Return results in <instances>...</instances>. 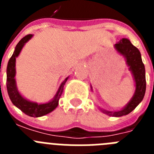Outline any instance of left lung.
I'll use <instances>...</instances> for the list:
<instances>
[{
  "instance_id": "8db88e82",
  "label": "left lung",
  "mask_w": 154,
  "mask_h": 154,
  "mask_svg": "<svg viewBox=\"0 0 154 154\" xmlns=\"http://www.w3.org/2000/svg\"><path fill=\"white\" fill-rule=\"evenodd\" d=\"M115 48L121 55L126 58V63L130 66V70L131 71L136 82L135 93L130 103L123 109L117 112L102 110L104 113L110 116L119 117L131 112L143 100L146 92V75L140 52L137 47L132 45L130 40L127 38L121 39L115 45Z\"/></svg>"
}]
</instances>
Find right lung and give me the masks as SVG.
Masks as SVG:
<instances>
[{
  "mask_svg": "<svg viewBox=\"0 0 154 154\" xmlns=\"http://www.w3.org/2000/svg\"><path fill=\"white\" fill-rule=\"evenodd\" d=\"M32 36H33L32 35H28L24 36L23 38H21V41L16 45L15 50L14 51L12 56L9 59L8 67H7V89H8V93L10 99L16 107L20 109L26 115L32 116V117H40V116L51 112L58 106V100L63 92V87L69 77H67L62 82L55 98L49 103H44V104H38L37 103L28 101L19 93L17 86H16L15 79H14L16 72V58L19 55L24 44L28 40H30Z\"/></svg>",
  "mask_w": 154,
  "mask_h": 154,
  "instance_id": "1",
  "label": "right lung"
}]
</instances>
